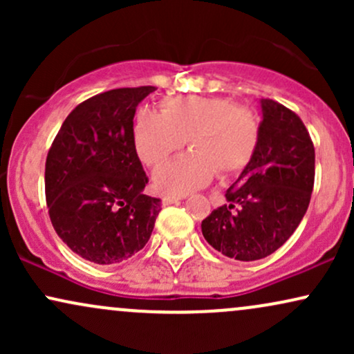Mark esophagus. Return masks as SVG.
Listing matches in <instances>:
<instances>
[{
    "label": "esophagus",
    "mask_w": 354,
    "mask_h": 354,
    "mask_svg": "<svg viewBox=\"0 0 354 354\" xmlns=\"http://www.w3.org/2000/svg\"><path fill=\"white\" fill-rule=\"evenodd\" d=\"M183 198H186L185 194H165L163 196V205H173V203L183 200Z\"/></svg>",
    "instance_id": "esophagus-1"
}]
</instances>
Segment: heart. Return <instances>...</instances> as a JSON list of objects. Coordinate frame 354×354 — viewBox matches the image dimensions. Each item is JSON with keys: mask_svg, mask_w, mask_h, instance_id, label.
Segmentation results:
<instances>
[{"mask_svg": "<svg viewBox=\"0 0 354 354\" xmlns=\"http://www.w3.org/2000/svg\"><path fill=\"white\" fill-rule=\"evenodd\" d=\"M161 113L141 108L133 123L140 160L158 168L188 141L193 151L154 173L165 193H186L219 178H234L253 161L261 123L251 108L219 96H176L160 101Z\"/></svg>", "mask_w": 354, "mask_h": 354, "instance_id": "1", "label": "heart"}]
</instances>
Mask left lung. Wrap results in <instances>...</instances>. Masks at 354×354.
<instances>
[{
	"label": "left lung",
	"mask_w": 354,
	"mask_h": 354,
	"mask_svg": "<svg viewBox=\"0 0 354 354\" xmlns=\"http://www.w3.org/2000/svg\"><path fill=\"white\" fill-rule=\"evenodd\" d=\"M258 151L225 193L226 205L201 223L214 250L238 261L274 253L295 233L315 186V146L301 118L274 100H261Z\"/></svg>",
	"instance_id": "obj_1"
}]
</instances>
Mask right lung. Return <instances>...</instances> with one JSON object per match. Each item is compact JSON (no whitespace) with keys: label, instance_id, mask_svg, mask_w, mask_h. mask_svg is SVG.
I'll use <instances>...</instances> for the list:
<instances>
[{"label":"right lung","instance_id":"obj_1","mask_svg":"<svg viewBox=\"0 0 354 354\" xmlns=\"http://www.w3.org/2000/svg\"><path fill=\"white\" fill-rule=\"evenodd\" d=\"M154 86L118 88L80 103L46 156L51 225L81 258L115 265L143 250L161 211L133 141L136 106Z\"/></svg>","mask_w":354,"mask_h":354}]
</instances>
